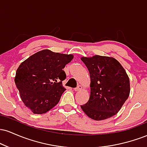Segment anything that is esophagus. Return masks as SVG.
Here are the masks:
<instances>
[{
  "label": "esophagus",
  "mask_w": 147,
  "mask_h": 147,
  "mask_svg": "<svg viewBox=\"0 0 147 147\" xmlns=\"http://www.w3.org/2000/svg\"><path fill=\"white\" fill-rule=\"evenodd\" d=\"M82 86L79 85L78 86H77V88H74V90H75V91H79V90H82Z\"/></svg>",
  "instance_id": "34e87169"
}]
</instances>
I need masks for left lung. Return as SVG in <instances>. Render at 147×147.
<instances>
[{
	"mask_svg": "<svg viewBox=\"0 0 147 147\" xmlns=\"http://www.w3.org/2000/svg\"><path fill=\"white\" fill-rule=\"evenodd\" d=\"M90 77L89 100L81 108L94 120H104L117 113L130 94L129 76L117 59L95 55L82 57Z\"/></svg>",
	"mask_w": 147,
	"mask_h": 147,
	"instance_id": "8db88e82",
	"label": "left lung"
}]
</instances>
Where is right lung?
Segmentation results:
<instances>
[{
	"label": "right lung",
	"instance_id": "obj_1",
	"mask_svg": "<svg viewBox=\"0 0 147 147\" xmlns=\"http://www.w3.org/2000/svg\"><path fill=\"white\" fill-rule=\"evenodd\" d=\"M73 55L43 50L22 62L16 70L15 84L22 102L34 114L48 112L59 102L65 90L62 81L66 77L63 68Z\"/></svg>",
	"mask_w": 147,
	"mask_h": 147
}]
</instances>
